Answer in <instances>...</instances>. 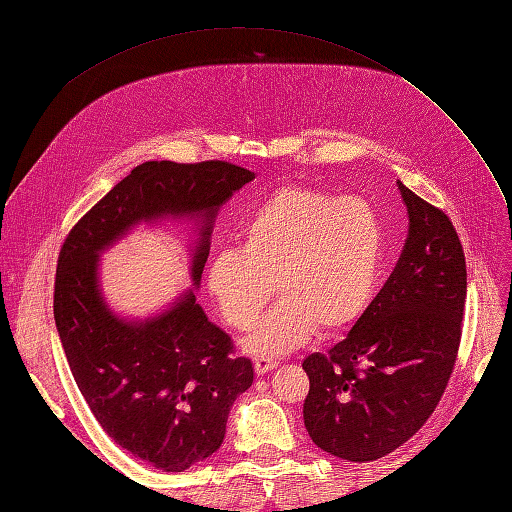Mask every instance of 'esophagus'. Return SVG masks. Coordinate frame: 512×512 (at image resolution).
Returning a JSON list of instances; mask_svg holds the SVG:
<instances>
[{"label":"esophagus","mask_w":512,"mask_h":512,"mask_svg":"<svg viewBox=\"0 0 512 512\" xmlns=\"http://www.w3.org/2000/svg\"><path fill=\"white\" fill-rule=\"evenodd\" d=\"M275 367H277L275 358H268V356H257L255 358V372H257V376H264L268 372H273Z\"/></svg>","instance_id":"obj_1"}]
</instances>
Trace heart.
<instances>
[{
    "mask_svg": "<svg viewBox=\"0 0 512 512\" xmlns=\"http://www.w3.org/2000/svg\"><path fill=\"white\" fill-rule=\"evenodd\" d=\"M385 233L358 195L281 187L253 206L237 228V248L215 253L206 284L233 330L253 328L270 295H279L244 341L257 356L297 350L321 328L336 334L369 308L383 266Z\"/></svg>",
    "mask_w": 512,
    "mask_h": 512,
    "instance_id": "1",
    "label": "heart"
}]
</instances>
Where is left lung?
I'll return each instance as SVG.
<instances>
[{
	"mask_svg": "<svg viewBox=\"0 0 512 512\" xmlns=\"http://www.w3.org/2000/svg\"><path fill=\"white\" fill-rule=\"evenodd\" d=\"M409 235L394 273L328 354L303 369L312 442L350 462H374L416 436L458 361L466 262L449 215L398 182Z\"/></svg>",
	"mask_w": 512,
	"mask_h": 512,
	"instance_id": "1",
	"label": "left lung"
}]
</instances>
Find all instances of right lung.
Segmentation results:
<instances>
[{"label":"right lung","instance_id":"add662e5","mask_svg":"<svg viewBox=\"0 0 512 512\" xmlns=\"http://www.w3.org/2000/svg\"><path fill=\"white\" fill-rule=\"evenodd\" d=\"M255 178L224 160H149L96 202L65 237L54 277V321L72 376L118 447L180 473L222 447L228 411L253 385V363L206 319L193 290L147 321L118 319L99 290V253L138 222L200 215L193 281L209 257L217 209Z\"/></svg>","mask_w":512,"mask_h":512}]
</instances>
